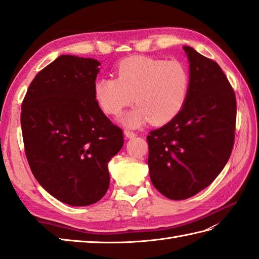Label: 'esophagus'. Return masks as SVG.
<instances>
[{
    "instance_id": "esophagus-1",
    "label": "esophagus",
    "mask_w": 259,
    "mask_h": 259,
    "mask_svg": "<svg viewBox=\"0 0 259 259\" xmlns=\"http://www.w3.org/2000/svg\"><path fill=\"white\" fill-rule=\"evenodd\" d=\"M124 136L126 137V138L131 139V138H135V137H136L137 135H136V133H134V131H131V130L125 129V130H124Z\"/></svg>"
}]
</instances>
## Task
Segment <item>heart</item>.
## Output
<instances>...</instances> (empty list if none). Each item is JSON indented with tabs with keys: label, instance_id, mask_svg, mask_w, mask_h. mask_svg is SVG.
<instances>
[{
	"label": "heart",
	"instance_id": "1",
	"mask_svg": "<svg viewBox=\"0 0 259 259\" xmlns=\"http://www.w3.org/2000/svg\"><path fill=\"white\" fill-rule=\"evenodd\" d=\"M190 73L172 60L133 57L121 61L114 78L98 79L93 85L96 100L104 112L118 117L133 101L137 106L122 118L128 126L150 121L160 125L171 121L188 99Z\"/></svg>",
	"mask_w": 259,
	"mask_h": 259
}]
</instances>
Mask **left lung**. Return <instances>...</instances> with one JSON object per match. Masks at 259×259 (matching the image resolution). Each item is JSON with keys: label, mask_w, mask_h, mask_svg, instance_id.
Returning <instances> with one entry per match:
<instances>
[{"label": "left lung", "mask_w": 259, "mask_h": 259, "mask_svg": "<svg viewBox=\"0 0 259 259\" xmlns=\"http://www.w3.org/2000/svg\"><path fill=\"white\" fill-rule=\"evenodd\" d=\"M190 63V90L184 109L147 137L152 185L164 197L183 200L216 179L232 153L236 97L213 60L184 47Z\"/></svg>", "instance_id": "1"}]
</instances>
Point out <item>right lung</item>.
Wrapping results in <instances>:
<instances>
[{
    "label": "right lung",
    "mask_w": 259,
    "mask_h": 259,
    "mask_svg": "<svg viewBox=\"0 0 259 259\" xmlns=\"http://www.w3.org/2000/svg\"><path fill=\"white\" fill-rule=\"evenodd\" d=\"M100 62L60 56L33 79L22 102L25 156L35 179L70 206H88L106 195L108 162L123 134L96 100Z\"/></svg>",
    "instance_id": "1"
}]
</instances>
